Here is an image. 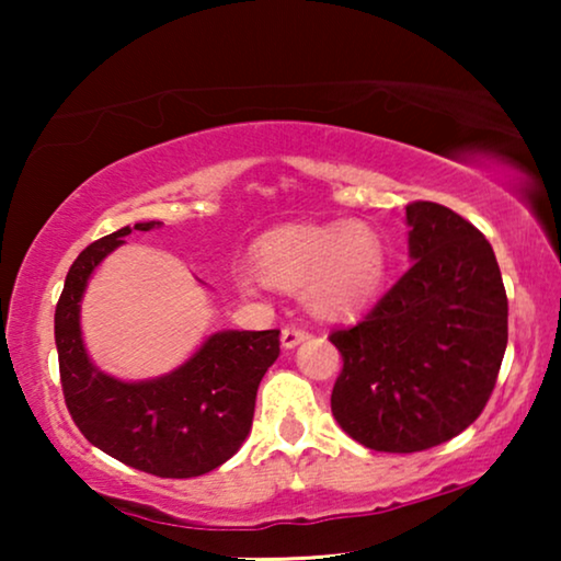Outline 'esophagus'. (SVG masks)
Segmentation results:
<instances>
[{"label": "esophagus", "mask_w": 561, "mask_h": 561, "mask_svg": "<svg viewBox=\"0 0 561 561\" xmlns=\"http://www.w3.org/2000/svg\"><path fill=\"white\" fill-rule=\"evenodd\" d=\"M304 340H309V332L306 329H298V327H286L280 332V344L283 350H294L296 344H301Z\"/></svg>", "instance_id": "34e87169"}]
</instances>
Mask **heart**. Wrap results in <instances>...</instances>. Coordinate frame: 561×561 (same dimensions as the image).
Listing matches in <instances>:
<instances>
[{"label": "heart", "mask_w": 561, "mask_h": 561, "mask_svg": "<svg viewBox=\"0 0 561 561\" xmlns=\"http://www.w3.org/2000/svg\"><path fill=\"white\" fill-rule=\"evenodd\" d=\"M260 275H242L244 288L275 286L309 290L319 317L344 319L367 309L380 294L388 271L386 242L365 221L288 227L267 234L255 250Z\"/></svg>", "instance_id": "heart-1"}]
</instances>
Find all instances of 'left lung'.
I'll return each mask as SVG.
<instances>
[{"instance_id":"1","label":"left lung","mask_w":561,"mask_h":561,"mask_svg":"<svg viewBox=\"0 0 561 561\" xmlns=\"http://www.w3.org/2000/svg\"><path fill=\"white\" fill-rule=\"evenodd\" d=\"M411 267L350 329L332 390L342 432L375 451H424L485 409L508 344V298L490 242L447 206H405Z\"/></svg>"}]
</instances>
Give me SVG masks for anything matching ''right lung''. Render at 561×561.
I'll use <instances>...</instances> for the list:
<instances>
[{
    "instance_id": "right-lung-1",
    "label": "right lung",
    "mask_w": 561,
    "mask_h": 561,
    "mask_svg": "<svg viewBox=\"0 0 561 561\" xmlns=\"http://www.w3.org/2000/svg\"><path fill=\"white\" fill-rule=\"evenodd\" d=\"M156 227L163 225L122 227L73 260L56 306L60 382L76 426L104 455L158 478H198L225 465L248 439L257 386L280 355V332H214L186 363L148 380L99 370L81 332L89 278L133 229Z\"/></svg>"
}]
</instances>
